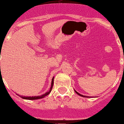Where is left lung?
I'll use <instances>...</instances> for the list:
<instances>
[{
  "mask_svg": "<svg viewBox=\"0 0 124 124\" xmlns=\"http://www.w3.org/2000/svg\"><path fill=\"white\" fill-rule=\"evenodd\" d=\"M75 93H76L77 94L79 95V96H81V97H89V96H84V95L81 94H79V93H78V92H77V91H75Z\"/></svg>",
  "mask_w": 124,
  "mask_h": 124,
  "instance_id": "1",
  "label": "left lung"
}]
</instances>
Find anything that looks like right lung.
I'll use <instances>...</instances> for the list:
<instances>
[{
  "label": "right lung",
  "instance_id": "1",
  "mask_svg": "<svg viewBox=\"0 0 124 124\" xmlns=\"http://www.w3.org/2000/svg\"><path fill=\"white\" fill-rule=\"evenodd\" d=\"M53 79H54V77H53V78L52 79L51 87H50V90H49V91H48L47 92H46V93L40 95V96H31H31H27V97H25V96H20L21 98L24 99H27V100H36V99H40L43 98V97H45V96H47V95L49 94H50V92H51L52 87H53Z\"/></svg>",
  "mask_w": 124,
  "mask_h": 124
}]
</instances>
